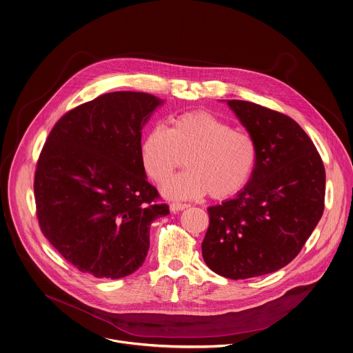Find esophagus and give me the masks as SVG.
I'll use <instances>...</instances> for the list:
<instances>
[{
    "instance_id": "34e87169",
    "label": "esophagus",
    "mask_w": 353,
    "mask_h": 353,
    "mask_svg": "<svg viewBox=\"0 0 353 353\" xmlns=\"http://www.w3.org/2000/svg\"><path fill=\"white\" fill-rule=\"evenodd\" d=\"M170 211L172 212H179L181 210H185L188 207V204H181V203H170Z\"/></svg>"
}]
</instances>
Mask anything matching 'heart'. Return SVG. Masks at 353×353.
Here are the masks:
<instances>
[{"instance_id": "heart-1", "label": "heart", "mask_w": 353, "mask_h": 353, "mask_svg": "<svg viewBox=\"0 0 353 353\" xmlns=\"http://www.w3.org/2000/svg\"><path fill=\"white\" fill-rule=\"evenodd\" d=\"M187 157L188 170L168 180L163 195L174 200L208 194L215 200L236 195L252 177L257 161L256 142L245 131L216 115L197 110L156 125L141 143V162L148 177L162 184Z\"/></svg>"}]
</instances>
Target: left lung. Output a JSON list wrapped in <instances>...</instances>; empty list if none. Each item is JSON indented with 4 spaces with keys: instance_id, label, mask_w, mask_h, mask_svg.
Returning a JSON list of instances; mask_svg holds the SVG:
<instances>
[{
    "instance_id": "left-lung-1",
    "label": "left lung",
    "mask_w": 353,
    "mask_h": 353,
    "mask_svg": "<svg viewBox=\"0 0 353 353\" xmlns=\"http://www.w3.org/2000/svg\"><path fill=\"white\" fill-rule=\"evenodd\" d=\"M228 104L254 139L257 161L234 199L207 208L201 253L211 271L239 280L272 274L298 256L323 212L325 168L294 119L250 101Z\"/></svg>"
}]
</instances>
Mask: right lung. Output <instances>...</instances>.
<instances>
[{"label": "right lung", "instance_id": "add662e5", "mask_svg": "<svg viewBox=\"0 0 353 353\" xmlns=\"http://www.w3.org/2000/svg\"><path fill=\"white\" fill-rule=\"evenodd\" d=\"M162 100L112 92L66 112L48 134L34 192L40 230L83 274L135 272L150 225L169 214L141 162L142 128Z\"/></svg>", "mask_w": 353, "mask_h": 353}]
</instances>
